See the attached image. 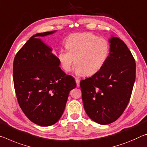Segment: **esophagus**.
I'll use <instances>...</instances> for the list:
<instances>
[{"label":"esophagus","instance_id":"obj_1","mask_svg":"<svg viewBox=\"0 0 147 147\" xmlns=\"http://www.w3.org/2000/svg\"><path fill=\"white\" fill-rule=\"evenodd\" d=\"M75 81L76 83V86H77V87H79V86H80V80H79L77 78H76Z\"/></svg>","mask_w":147,"mask_h":147}]
</instances>
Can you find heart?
I'll list each match as a JSON object with an SVG mask.
<instances>
[{
	"instance_id": "1",
	"label": "heart",
	"mask_w": 147,
	"mask_h": 147,
	"mask_svg": "<svg viewBox=\"0 0 147 147\" xmlns=\"http://www.w3.org/2000/svg\"><path fill=\"white\" fill-rule=\"evenodd\" d=\"M66 50H61L57 59L65 71L69 72L74 63L77 75L92 76L101 70L108 58L110 47L108 41L91 32H76L65 38Z\"/></svg>"
}]
</instances>
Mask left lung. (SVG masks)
<instances>
[{
	"mask_svg": "<svg viewBox=\"0 0 147 147\" xmlns=\"http://www.w3.org/2000/svg\"><path fill=\"white\" fill-rule=\"evenodd\" d=\"M109 42L110 52L103 68L80 81L86 113L102 125L114 122L122 115L136 80V61L126 44L116 36Z\"/></svg>",
	"mask_w": 147,
	"mask_h": 147,
	"instance_id": "left-lung-1",
	"label": "left lung"
}]
</instances>
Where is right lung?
I'll use <instances>...</instances> for the list:
<instances>
[{
    "label": "right lung",
    "mask_w": 147,
    "mask_h": 147,
    "mask_svg": "<svg viewBox=\"0 0 147 147\" xmlns=\"http://www.w3.org/2000/svg\"><path fill=\"white\" fill-rule=\"evenodd\" d=\"M55 32L31 36L13 60V84L18 103L25 116L40 126H50L60 119L70 91L76 86L73 76L59 67L52 48L38 38Z\"/></svg>",
    "instance_id": "obj_1"
}]
</instances>
